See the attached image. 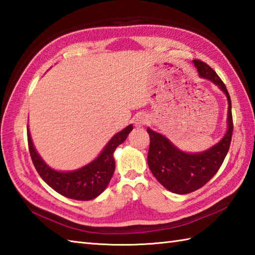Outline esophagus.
<instances>
[{
	"mask_svg": "<svg viewBox=\"0 0 255 255\" xmlns=\"http://www.w3.org/2000/svg\"><path fill=\"white\" fill-rule=\"evenodd\" d=\"M145 123H147V117H145L144 115H137V117L134 118V125L136 126H142V125H144Z\"/></svg>",
	"mask_w": 255,
	"mask_h": 255,
	"instance_id": "esophagus-1",
	"label": "esophagus"
}]
</instances>
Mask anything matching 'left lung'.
<instances>
[{
	"label": "left lung",
	"instance_id": "obj_1",
	"mask_svg": "<svg viewBox=\"0 0 255 255\" xmlns=\"http://www.w3.org/2000/svg\"><path fill=\"white\" fill-rule=\"evenodd\" d=\"M197 71L202 78L208 79L225 92L228 99V130L221 141L202 153H185L173 145L169 139L162 134L147 131L150 136L148 164L154 177L166 189L176 194H188L203 187L220 169L228 153L234 122H232L231 100L225 83L218 74L207 63L194 60Z\"/></svg>",
	"mask_w": 255,
	"mask_h": 255
}]
</instances>
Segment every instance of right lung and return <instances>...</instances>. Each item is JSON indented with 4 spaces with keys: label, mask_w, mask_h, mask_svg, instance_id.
<instances>
[{
    "label": "right lung",
    "mask_w": 255,
    "mask_h": 255,
    "mask_svg": "<svg viewBox=\"0 0 255 255\" xmlns=\"http://www.w3.org/2000/svg\"><path fill=\"white\" fill-rule=\"evenodd\" d=\"M131 130L132 125H129L122 131L116 133L93 162L73 172H58L52 170L36 152L28 129H27V139H28V148L32 163L38 174L48 185L68 198L90 200L99 196L107 187L115 171L114 151L126 140Z\"/></svg>",
    "instance_id": "add662e5"
}]
</instances>
